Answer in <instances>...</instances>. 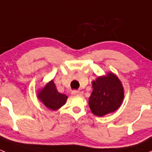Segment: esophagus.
<instances>
[{
  "mask_svg": "<svg viewBox=\"0 0 152 152\" xmlns=\"http://www.w3.org/2000/svg\"><path fill=\"white\" fill-rule=\"evenodd\" d=\"M72 94L73 95H82L83 92L80 91L74 90V91H72Z\"/></svg>",
  "mask_w": 152,
  "mask_h": 152,
  "instance_id": "esophagus-1",
  "label": "esophagus"
}]
</instances>
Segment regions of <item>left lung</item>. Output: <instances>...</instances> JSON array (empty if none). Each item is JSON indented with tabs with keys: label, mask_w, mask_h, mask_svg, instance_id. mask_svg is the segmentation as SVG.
<instances>
[{
	"label": "left lung",
	"mask_w": 152,
	"mask_h": 152,
	"mask_svg": "<svg viewBox=\"0 0 152 152\" xmlns=\"http://www.w3.org/2000/svg\"><path fill=\"white\" fill-rule=\"evenodd\" d=\"M93 91L88 100L91 112L97 116H104L114 112L121 106L124 91L121 81L113 73L100 76L92 82Z\"/></svg>",
	"instance_id": "left-lung-1"
}]
</instances>
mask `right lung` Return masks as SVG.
<instances>
[{
  "instance_id": "right-lung-1",
  "label": "right lung",
  "mask_w": 152,
  "mask_h": 152,
  "mask_svg": "<svg viewBox=\"0 0 152 152\" xmlns=\"http://www.w3.org/2000/svg\"><path fill=\"white\" fill-rule=\"evenodd\" d=\"M37 96L48 109L52 110H58L64 105L67 99V96L58 91L53 80L39 91Z\"/></svg>"
}]
</instances>
